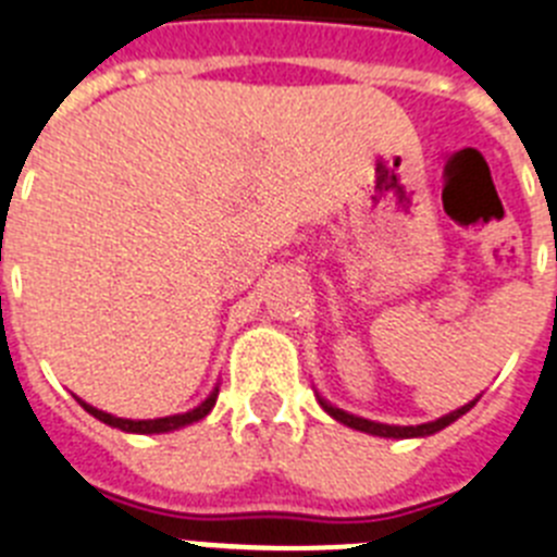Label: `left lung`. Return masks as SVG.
I'll return each instance as SVG.
<instances>
[{"instance_id": "obj_1", "label": "left lung", "mask_w": 557, "mask_h": 557, "mask_svg": "<svg viewBox=\"0 0 557 557\" xmlns=\"http://www.w3.org/2000/svg\"><path fill=\"white\" fill-rule=\"evenodd\" d=\"M322 404V409H325L331 418H336L338 423L350 425V429H359V432H367V434H375V437H425V434H434L440 432V429H446L448 423H454V420L459 418V414H466L468 409H471L473 404L462 406V409H457V412L446 414V418L440 420H432V423H420V425H386V423H372V420H364V418H356V414H347L342 412V409H336V406L325 404V400H319Z\"/></svg>"}]
</instances>
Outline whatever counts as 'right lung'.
<instances>
[{
  "label": "right lung",
  "mask_w": 557,
  "mask_h": 557,
  "mask_svg": "<svg viewBox=\"0 0 557 557\" xmlns=\"http://www.w3.org/2000/svg\"><path fill=\"white\" fill-rule=\"evenodd\" d=\"M215 398H219V389L210 395V398L205 400L201 406H196V409H190V412L185 414H171V418H157V420H125V418H114V414H106L100 412V409H95V406L84 404V400L77 398V404L84 406L86 412L95 414L98 420H103V423L114 425V429H120V432H134V434H159V432H173V429H182V425H190L196 423V420L207 418L210 414V409L215 406Z\"/></svg>",
  "instance_id": "right-lung-1"
}]
</instances>
